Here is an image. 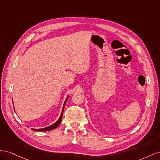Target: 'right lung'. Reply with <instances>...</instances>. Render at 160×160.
I'll list each match as a JSON object with an SVG mask.
<instances>
[{
    "label": "right lung",
    "mask_w": 160,
    "mask_h": 160,
    "mask_svg": "<svg viewBox=\"0 0 160 160\" xmlns=\"http://www.w3.org/2000/svg\"><path fill=\"white\" fill-rule=\"evenodd\" d=\"M68 98L66 99V100H65V102H64V104H63V107L62 112V113H61L60 117V118H59L58 121L57 122H55L54 124L52 125L51 126H49V127H45V128H43V129H32V130H33V131H49V130H52V129H56V127H58V126L60 125V122H62V115H63V108H64V106H65L66 102V100H68Z\"/></svg>",
    "instance_id": "1"
}]
</instances>
